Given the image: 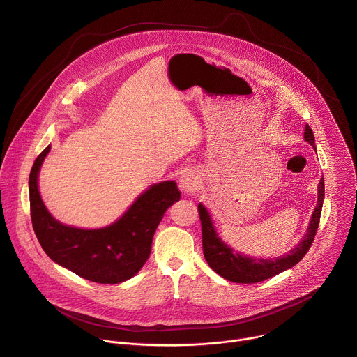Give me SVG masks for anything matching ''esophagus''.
<instances>
[{
	"instance_id": "34e87169",
	"label": "esophagus",
	"mask_w": 357,
	"mask_h": 357,
	"mask_svg": "<svg viewBox=\"0 0 357 357\" xmlns=\"http://www.w3.org/2000/svg\"><path fill=\"white\" fill-rule=\"evenodd\" d=\"M181 182V189L188 193V195H193L195 192H197L199 186H200V179H199V175L192 171V169H188L183 172V175L181 176L179 179Z\"/></svg>"
}]
</instances>
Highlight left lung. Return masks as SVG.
Listing matches in <instances>:
<instances>
[{
	"mask_svg": "<svg viewBox=\"0 0 357 357\" xmlns=\"http://www.w3.org/2000/svg\"><path fill=\"white\" fill-rule=\"evenodd\" d=\"M304 139L307 143L311 144V147L315 149L314 133L308 125H305ZM324 195H325L324 178H321L318 183L317 207L312 211L308 229L304 234L303 240L289 254L275 259L251 258V257L235 252L224 241H221L211 222L207 208L202 203H199L197 211L202 222V244H203V255L206 262L221 278L234 283H245V284L264 282L272 276H276L284 272L286 269L293 268L296 264H298L304 258V255L308 252L315 238L317 228L319 224V217H321V210H322V203H324Z\"/></svg>",
	"mask_w": 357,
	"mask_h": 357,
	"instance_id": "1",
	"label": "left lung"
}]
</instances>
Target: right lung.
<instances>
[{"label": "right lung", "instance_id": "add662e5", "mask_svg": "<svg viewBox=\"0 0 357 357\" xmlns=\"http://www.w3.org/2000/svg\"><path fill=\"white\" fill-rule=\"evenodd\" d=\"M47 146L29 175L32 225L47 257L75 275L102 284H116L133 278L151 254L154 232L164 213L181 199L174 181L151 185L113 224L98 229L64 225L42 202L38 176Z\"/></svg>", "mask_w": 357, "mask_h": 357}]
</instances>
